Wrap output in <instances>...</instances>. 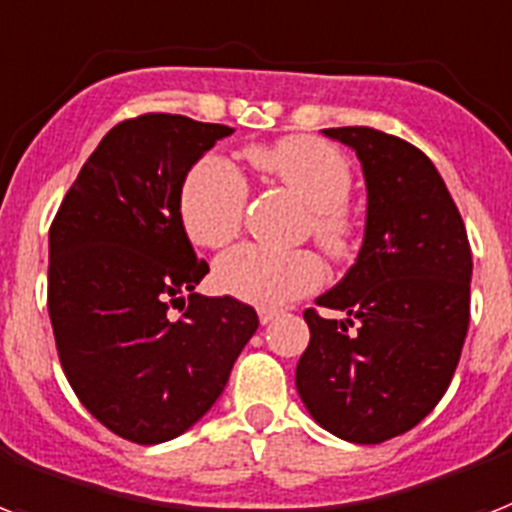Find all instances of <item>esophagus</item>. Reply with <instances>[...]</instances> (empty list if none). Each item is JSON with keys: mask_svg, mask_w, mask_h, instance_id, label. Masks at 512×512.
Returning a JSON list of instances; mask_svg holds the SVG:
<instances>
[{"mask_svg": "<svg viewBox=\"0 0 512 512\" xmlns=\"http://www.w3.org/2000/svg\"><path fill=\"white\" fill-rule=\"evenodd\" d=\"M280 309H261L259 312V322L261 325H269V322H275L280 317Z\"/></svg>", "mask_w": 512, "mask_h": 512, "instance_id": "obj_1", "label": "esophagus"}]
</instances>
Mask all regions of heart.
<instances>
[{
  "mask_svg": "<svg viewBox=\"0 0 512 512\" xmlns=\"http://www.w3.org/2000/svg\"><path fill=\"white\" fill-rule=\"evenodd\" d=\"M248 161L256 171L288 187L309 206L312 235L330 253H346L354 224L346 211L351 192V163L338 147L317 137H285L275 145L253 147ZM248 187L243 174L222 155H208L192 166L179 192V222L187 237L203 248L232 243L243 227ZM325 277V267L312 251H269L240 245L216 261L214 280L227 296L277 309L306 296Z\"/></svg>",
  "mask_w": 512,
  "mask_h": 512,
  "instance_id": "b5f03b06",
  "label": "heart"
}]
</instances>
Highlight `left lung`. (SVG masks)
Segmentation results:
<instances>
[{
    "mask_svg": "<svg viewBox=\"0 0 512 512\" xmlns=\"http://www.w3.org/2000/svg\"><path fill=\"white\" fill-rule=\"evenodd\" d=\"M349 145L367 185L354 267L306 309L296 388L317 423L354 444L407 433L439 404L470 322L468 232L444 179L410 142L370 126L322 129Z\"/></svg>",
    "mask_w": 512,
    "mask_h": 512,
    "instance_id": "1",
    "label": "left lung"
}]
</instances>
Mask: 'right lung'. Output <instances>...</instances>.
Masks as SVG:
<instances>
[{
    "label": "right lung",
    "instance_id": "1",
    "mask_svg": "<svg viewBox=\"0 0 512 512\" xmlns=\"http://www.w3.org/2000/svg\"><path fill=\"white\" fill-rule=\"evenodd\" d=\"M232 132L171 113L121 121L49 227L47 306L65 378L94 418L134 444L198 423L259 327L253 306L195 293L208 264L179 222L187 171Z\"/></svg>",
    "mask_w": 512,
    "mask_h": 512
}]
</instances>
